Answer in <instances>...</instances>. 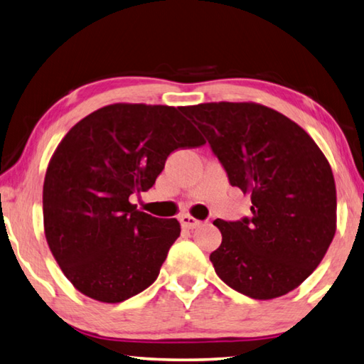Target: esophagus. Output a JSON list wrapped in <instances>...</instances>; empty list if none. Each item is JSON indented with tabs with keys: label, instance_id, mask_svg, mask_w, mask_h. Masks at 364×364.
Here are the masks:
<instances>
[{
	"label": "esophagus",
	"instance_id": "esophagus-1",
	"mask_svg": "<svg viewBox=\"0 0 364 364\" xmlns=\"http://www.w3.org/2000/svg\"><path fill=\"white\" fill-rule=\"evenodd\" d=\"M178 220H181V225L183 228H188V230H192V228H196L198 225H201V220L192 218L190 214H182L181 218H178Z\"/></svg>",
	"mask_w": 364,
	"mask_h": 364
}]
</instances>
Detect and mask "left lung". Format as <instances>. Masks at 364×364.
Wrapping results in <instances>:
<instances>
[{
    "label": "left lung",
    "instance_id": "obj_1",
    "mask_svg": "<svg viewBox=\"0 0 364 364\" xmlns=\"http://www.w3.org/2000/svg\"><path fill=\"white\" fill-rule=\"evenodd\" d=\"M219 158L232 187L251 195V215L215 219L219 278L267 301L305 282L336 233V183L315 140L288 117L254 102L182 107Z\"/></svg>",
    "mask_w": 364,
    "mask_h": 364
}]
</instances>
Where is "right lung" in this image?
I'll return each instance as SVG.
<instances>
[{"mask_svg": "<svg viewBox=\"0 0 364 364\" xmlns=\"http://www.w3.org/2000/svg\"><path fill=\"white\" fill-rule=\"evenodd\" d=\"M205 144L181 107L113 104L76 123L50 158L43 187L44 233L70 283L118 304L155 282L181 235L129 201L146 192L177 149Z\"/></svg>", "mask_w": 364, "mask_h": 364, "instance_id": "obj_1", "label": "right lung"}]
</instances>
